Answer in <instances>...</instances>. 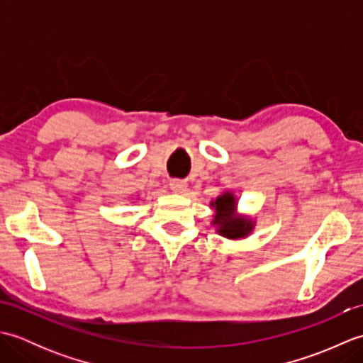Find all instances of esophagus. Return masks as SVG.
Listing matches in <instances>:
<instances>
[{"instance_id":"obj_1","label":"esophagus","mask_w":363,"mask_h":363,"mask_svg":"<svg viewBox=\"0 0 363 363\" xmlns=\"http://www.w3.org/2000/svg\"><path fill=\"white\" fill-rule=\"evenodd\" d=\"M169 189H172L174 194H184L187 190V182L182 179H172L169 181Z\"/></svg>"}]
</instances>
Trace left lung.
<instances>
[{
	"instance_id": "obj_1",
	"label": "left lung",
	"mask_w": 363,
	"mask_h": 363,
	"mask_svg": "<svg viewBox=\"0 0 363 363\" xmlns=\"http://www.w3.org/2000/svg\"><path fill=\"white\" fill-rule=\"evenodd\" d=\"M211 206L215 209L212 225L217 226L220 235L237 240V238L246 237L252 230L254 221L237 215V199L230 191L220 195Z\"/></svg>"
}]
</instances>
